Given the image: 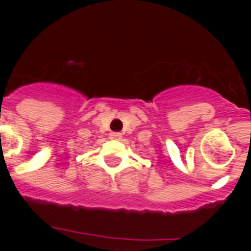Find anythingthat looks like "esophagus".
I'll use <instances>...</instances> for the list:
<instances>
[{
  "instance_id": "34e87169",
  "label": "esophagus",
  "mask_w": 251,
  "mask_h": 251,
  "mask_svg": "<svg viewBox=\"0 0 251 251\" xmlns=\"http://www.w3.org/2000/svg\"><path fill=\"white\" fill-rule=\"evenodd\" d=\"M122 134L119 132H112L110 133V139H121Z\"/></svg>"
}]
</instances>
